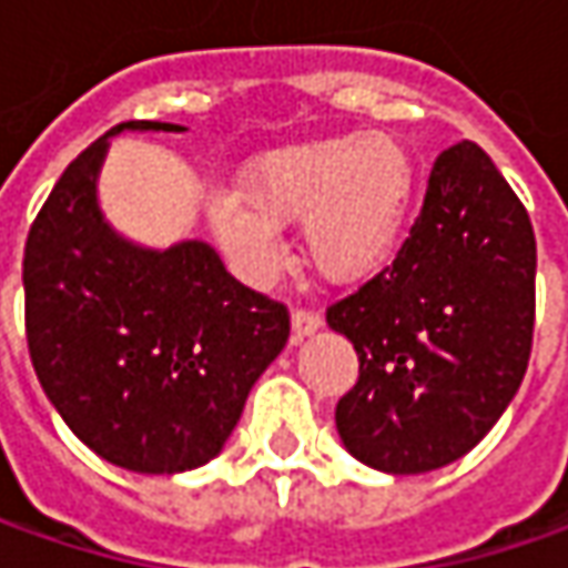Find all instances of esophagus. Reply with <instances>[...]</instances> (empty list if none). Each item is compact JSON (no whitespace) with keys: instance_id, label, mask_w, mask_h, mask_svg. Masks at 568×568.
<instances>
[{"instance_id":"34e87169","label":"esophagus","mask_w":568,"mask_h":568,"mask_svg":"<svg viewBox=\"0 0 568 568\" xmlns=\"http://www.w3.org/2000/svg\"><path fill=\"white\" fill-rule=\"evenodd\" d=\"M291 325H294V338H306V335H313L318 325H322V316H318L316 310H306V306H296L294 316H291Z\"/></svg>"}]
</instances>
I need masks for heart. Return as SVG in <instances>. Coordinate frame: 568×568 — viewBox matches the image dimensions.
Listing matches in <instances>:
<instances>
[{"label":"heart","instance_id":"1","mask_svg":"<svg viewBox=\"0 0 568 568\" xmlns=\"http://www.w3.org/2000/svg\"><path fill=\"white\" fill-rule=\"evenodd\" d=\"M417 192V164L392 132H344L262 158L243 197L211 202L207 217L240 268L268 281L284 268L281 227L303 221L318 272L357 284L382 272L402 246Z\"/></svg>","mask_w":568,"mask_h":568}]
</instances>
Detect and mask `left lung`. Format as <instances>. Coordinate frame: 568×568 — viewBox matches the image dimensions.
I'll return each mask as SVG.
<instances>
[{
	"mask_svg": "<svg viewBox=\"0 0 568 568\" xmlns=\"http://www.w3.org/2000/svg\"><path fill=\"white\" fill-rule=\"evenodd\" d=\"M535 272L521 199L484 148L452 144L395 258L325 310L361 357L335 407L347 452L376 470L424 474L477 446L528 369Z\"/></svg>",
	"mask_w": 568,
	"mask_h": 568,
	"instance_id": "obj_1",
	"label": "left lung"
}]
</instances>
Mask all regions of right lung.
Segmentation results:
<instances>
[{"label":"right lung","mask_w":568,"mask_h":568,"mask_svg":"<svg viewBox=\"0 0 568 568\" xmlns=\"http://www.w3.org/2000/svg\"><path fill=\"white\" fill-rule=\"evenodd\" d=\"M122 129L176 132L173 122ZM88 144L24 243V335L37 379L78 439L110 465L176 474L211 462L291 335L284 303L240 284L205 243L139 250L103 224Z\"/></svg>","instance_id":"1"}]
</instances>
